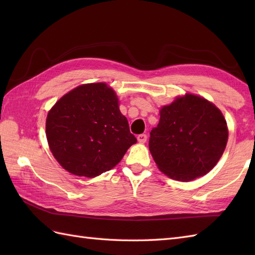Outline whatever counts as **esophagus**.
Returning a JSON list of instances; mask_svg holds the SVG:
<instances>
[{
  "mask_svg": "<svg viewBox=\"0 0 255 255\" xmlns=\"http://www.w3.org/2000/svg\"><path fill=\"white\" fill-rule=\"evenodd\" d=\"M137 139H138V142H140V143H144L145 141H147V134H144V133L139 134V136L137 137Z\"/></svg>",
  "mask_w": 255,
  "mask_h": 255,
  "instance_id": "obj_1",
  "label": "esophagus"
}]
</instances>
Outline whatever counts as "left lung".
I'll return each instance as SVG.
<instances>
[{"instance_id": "1", "label": "left lung", "mask_w": 255, "mask_h": 255, "mask_svg": "<svg viewBox=\"0 0 255 255\" xmlns=\"http://www.w3.org/2000/svg\"><path fill=\"white\" fill-rule=\"evenodd\" d=\"M228 141L226 119L213 103L193 94L176 97L160 111L149 149L159 170L189 182L217 164Z\"/></svg>"}]
</instances>
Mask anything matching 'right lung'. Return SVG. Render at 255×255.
<instances>
[{"mask_svg":"<svg viewBox=\"0 0 255 255\" xmlns=\"http://www.w3.org/2000/svg\"><path fill=\"white\" fill-rule=\"evenodd\" d=\"M46 134L59 164L85 177L112 170L137 142L105 83L83 84L63 95L48 113Z\"/></svg>","mask_w":255,"mask_h":255,"instance_id":"obj_1","label":"right lung"}]
</instances>
